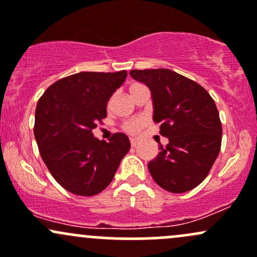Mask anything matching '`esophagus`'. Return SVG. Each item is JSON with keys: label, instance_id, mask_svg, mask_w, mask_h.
Wrapping results in <instances>:
<instances>
[{"label": "esophagus", "instance_id": "1", "mask_svg": "<svg viewBox=\"0 0 257 257\" xmlns=\"http://www.w3.org/2000/svg\"><path fill=\"white\" fill-rule=\"evenodd\" d=\"M130 142H131L132 147H136L140 143V139H134V137H132V139H130Z\"/></svg>", "mask_w": 257, "mask_h": 257}]
</instances>
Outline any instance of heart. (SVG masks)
Wrapping results in <instances>:
<instances>
[{
	"label": "heart",
	"mask_w": 257,
	"mask_h": 257,
	"mask_svg": "<svg viewBox=\"0 0 257 257\" xmlns=\"http://www.w3.org/2000/svg\"><path fill=\"white\" fill-rule=\"evenodd\" d=\"M139 87H141V84H132L131 87H130V93L134 92V90ZM142 126H143L142 118H134V120H130L127 122L123 123V130H125L126 132H128V134H135V132L139 131Z\"/></svg>",
	"instance_id": "1"
}]
</instances>
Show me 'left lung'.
Returning a JSON list of instances; mask_svg holds the SVG:
<instances>
[{"instance_id": "left-lung-1", "label": "left lung", "mask_w": 257, "mask_h": 257, "mask_svg": "<svg viewBox=\"0 0 257 257\" xmlns=\"http://www.w3.org/2000/svg\"><path fill=\"white\" fill-rule=\"evenodd\" d=\"M130 74L150 88L153 121L169 140L148 163L152 178L174 194L192 190L205 180L220 151L216 103L205 88L172 70H132Z\"/></svg>"}]
</instances>
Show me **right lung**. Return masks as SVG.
<instances>
[{
	"mask_svg": "<svg viewBox=\"0 0 257 257\" xmlns=\"http://www.w3.org/2000/svg\"><path fill=\"white\" fill-rule=\"evenodd\" d=\"M126 77V71L79 72L55 82L38 101L34 136L40 156L55 180L74 195L103 191L130 151L125 134H114L109 142L92 134Z\"/></svg>",
	"mask_w": 257,
	"mask_h": 257,
	"instance_id": "obj_1",
	"label": "right lung"
}]
</instances>
